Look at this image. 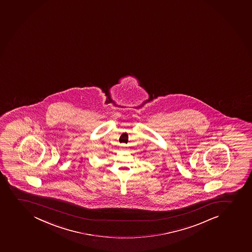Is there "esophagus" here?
Listing matches in <instances>:
<instances>
[{"label":"esophagus","instance_id":"obj_1","mask_svg":"<svg viewBox=\"0 0 252 252\" xmlns=\"http://www.w3.org/2000/svg\"><path fill=\"white\" fill-rule=\"evenodd\" d=\"M125 146H126V145H124V144H123V145H122V147H125Z\"/></svg>","mask_w":252,"mask_h":252}]
</instances>
